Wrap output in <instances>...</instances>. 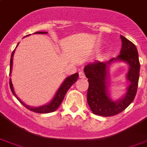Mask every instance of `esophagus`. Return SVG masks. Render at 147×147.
<instances>
[{"instance_id": "obj_1", "label": "esophagus", "mask_w": 147, "mask_h": 147, "mask_svg": "<svg viewBox=\"0 0 147 147\" xmlns=\"http://www.w3.org/2000/svg\"><path fill=\"white\" fill-rule=\"evenodd\" d=\"M78 75H79V78H85V73L83 72V71H79Z\"/></svg>"}]
</instances>
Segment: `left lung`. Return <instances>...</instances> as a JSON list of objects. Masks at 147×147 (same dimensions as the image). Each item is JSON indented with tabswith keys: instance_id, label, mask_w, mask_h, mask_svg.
<instances>
[{
	"instance_id": "obj_1",
	"label": "left lung",
	"mask_w": 147,
	"mask_h": 147,
	"mask_svg": "<svg viewBox=\"0 0 147 147\" xmlns=\"http://www.w3.org/2000/svg\"><path fill=\"white\" fill-rule=\"evenodd\" d=\"M120 55L106 62H96L87 65L84 71L89 86L87 100L93 114L103 117L116 115L125 110L132 103L137 94L140 77V65L138 52L136 46L123 36ZM115 61H124L129 65L126 79L130 84L123 97L113 100L109 93V68Z\"/></svg>"
}]
</instances>
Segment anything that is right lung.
<instances>
[{
	"mask_svg": "<svg viewBox=\"0 0 147 147\" xmlns=\"http://www.w3.org/2000/svg\"><path fill=\"white\" fill-rule=\"evenodd\" d=\"M47 33V32H36V33H34V34H46ZM30 35H26L30 36ZM19 44V43H18ZM18 44L17 45V47L18 46ZM15 49L13 51L12 54H11V58H10V76L11 75V71H12V66H13V54H14ZM78 73H75L71 76H69L65 78V79L64 80V82H62V84L60 85V87L59 88V89L57 90V92H55V95L53 97V98L49 101V103L47 104V105H42V106H40V107H32V106H29V105H26L25 103H24L20 99L17 95L14 92V88H13V86L12 82H11V78H10V89H11V92L13 94L17 99L19 100L20 102L21 103L22 105H24V107H26L27 109H29L31 111L36 112V113H40V114H47V113H51V112L55 111V110L57 109L58 107H59V105H61V103L64 99V97L66 94L67 91L70 88L71 85H73L74 83L76 82V81L78 80Z\"/></svg>",
	"mask_w": 147,
	"mask_h": 147,
	"instance_id": "obj_1",
	"label": "right lung"
}]
</instances>
